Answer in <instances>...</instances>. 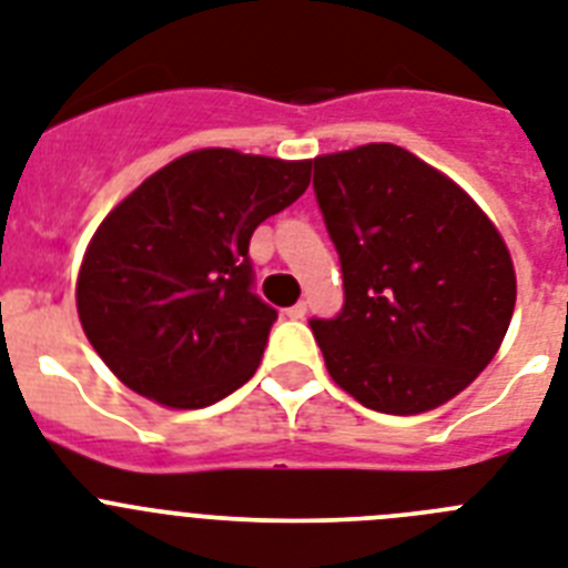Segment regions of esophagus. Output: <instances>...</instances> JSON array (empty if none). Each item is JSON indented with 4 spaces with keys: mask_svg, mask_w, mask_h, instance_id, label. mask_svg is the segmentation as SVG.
Masks as SVG:
<instances>
[{
    "mask_svg": "<svg viewBox=\"0 0 568 568\" xmlns=\"http://www.w3.org/2000/svg\"><path fill=\"white\" fill-rule=\"evenodd\" d=\"M306 312H308L306 303H297V306L285 308V314H288V317H292V321H303V317H306Z\"/></svg>",
    "mask_w": 568,
    "mask_h": 568,
    "instance_id": "1",
    "label": "esophagus"
}]
</instances>
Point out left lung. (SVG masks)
<instances>
[{
  "label": "left lung",
  "instance_id": "8db88e82",
  "mask_svg": "<svg viewBox=\"0 0 568 568\" xmlns=\"http://www.w3.org/2000/svg\"><path fill=\"white\" fill-rule=\"evenodd\" d=\"M312 164L346 294L337 317L308 323L328 375L389 416L450 402L511 323L517 276L503 236L459 184L402 146Z\"/></svg>",
  "mask_w": 568,
  "mask_h": 568
}]
</instances>
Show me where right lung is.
<instances>
[{"label": "right lung", "instance_id": "right-lung-1", "mask_svg": "<svg viewBox=\"0 0 568 568\" xmlns=\"http://www.w3.org/2000/svg\"><path fill=\"white\" fill-rule=\"evenodd\" d=\"M308 179L312 161L195 150L100 222L80 265L78 314L126 387L199 409L256 373L276 308L254 294L247 245Z\"/></svg>", "mask_w": 568, "mask_h": 568}]
</instances>
